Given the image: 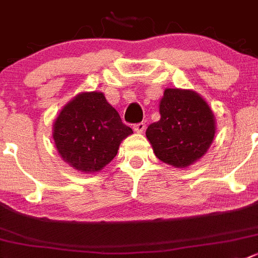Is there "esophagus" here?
Returning <instances> with one entry per match:
<instances>
[{
  "label": "esophagus",
  "mask_w": 258,
  "mask_h": 258,
  "mask_svg": "<svg viewBox=\"0 0 258 258\" xmlns=\"http://www.w3.org/2000/svg\"><path fill=\"white\" fill-rule=\"evenodd\" d=\"M133 129L137 133H143L144 129H146V122H137L133 125Z\"/></svg>",
  "instance_id": "1"
}]
</instances>
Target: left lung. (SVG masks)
Listing matches in <instances>:
<instances>
[{"instance_id":"8db88e82","label":"left lung","mask_w":258,"mask_h":258,"mask_svg":"<svg viewBox=\"0 0 258 258\" xmlns=\"http://www.w3.org/2000/svg\"><path fill=\"white\" fill-rule=\"evenodd\" d=\"M159 114L161 119L146 132L157 158L183 168L207 153L215 136V120L203 97L194 91L166 88Z\"/></svg>"}]
</instances>
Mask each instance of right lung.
Listing matches in <instances>:
<instances>
[{"instance_id":"add662e5","label":"right lung","mask_w":258,"mask_h":258,"mask_svg":"<svg viewBox=\"0 0 258 258\" xmlns=\"http://www.w3.org/2000/svg\"><path fill=\"white\" fill-rule=\"evenodd\" d=\"M53 138L63 161L81 172H97L133 133L101 92H83L68 102L54 122Z\"/></svg>"}]
</instances>
